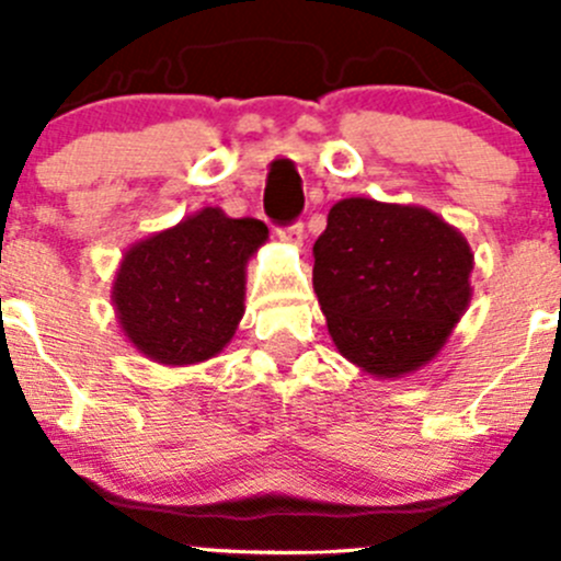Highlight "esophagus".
<instances>
[{
  "instance_id": "obj_1",
  "label": "esophagus",
  "mask_w": 561,
  "mask_h": 561,
  "mask_svg": "<svg viewBox=\"0 0 561 561\" xmlns=\"http://www.w3.org/2000/svg\"><path fill=\"white\" fill-rule=\"evenodd\" d=\"M277 236H280V241H286V244L291 247H302V239H306V230H302V225H289V228H280L277 230Z\"/></svg>"
}]
</instances>
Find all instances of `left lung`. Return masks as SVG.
Listing matches in <instances>:
<instances>
[{"label": "left lung", "instance_id": "obj_1", "mask_svg": "<svg viewBox=\"0 0 561 561\" xmlns=\"http://www.w3.org/2000/svg\"><path fill=\"white\" fill-rule=\"evenodd\" d=\"M472 250L423 205L339 199L314 244V291L336 351L375 378L417 373L470 306Z\"/></svg>", "mask_w": 561, "mask_h": 561}]
</instances>
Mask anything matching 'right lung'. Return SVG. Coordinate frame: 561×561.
I'll return each mask as SVG.
<instances>
[{
    "label": "right lung",
    "mask_w": 561,
    "mask_h": 561,
    "mask_svg": "<svg viewBox=\"0 0 561 561\" xmlns=\"http://www.w3.org/2000/svg\"><path fill=\"white\" fill-rule=\"evenodd\" d=\"M266 239L261 219H230L208 205L136 241L122 255L111 289L122 333L163 367H188L222 353L244 317L247 261Z\"/></svg>",
    "instance_id": "add662e5"
}]
</instances>
